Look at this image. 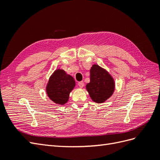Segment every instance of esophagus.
Here are the masks:
<instances>
[{"mask_svg":"<svg viewBox=\"0 0 160 160\" xmlns=\"http://www.w3.org/2000/svg\"><path fill=\"white\" fill-rule=\"evenodd\" d=\"M78 85H79V88H83V87H84V83H83V81H80V82H79V83H78Z\"/></svg>","mask_w":160,"mask_h":160,"instance_id":"obj_1","label":"esophagus"}]
</instances>
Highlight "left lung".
<instances>
[{"mask_svg": "<svg viewBox=\"0 0 160 160\" xmlns=\"http://www.w3.org/2000/svg\"><path fill=\"white\" fill-rule=\"evenodd\" d=\"M115 83L109 72L99 65L93 64L90 69V82L86 89L91 99L97 103L107 101L114 93Z\"/></svg>", "mask_w": 160, "mask_h": 160, "instance_id": "obj_1", "label": "left lung"}]
</instances>
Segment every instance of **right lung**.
Segmentation results:
<instances>
[{
	"mask_svg": "<svg viewBox=\"0 0 160 160\" xmlns=\"http://www.w3.org/2000/svg\"><path fill=\"white\" fill-rule=\"evenodd\" d=\"M75 87V81L71 75L61 69H57L50 76L46 85V93L55 103L64 105L69 99V95Z\"/></svg>",
	"mask_w": 160,
	"mask_h": 160,
	"instance_id": "1",
	"label": "right lung"
}]
</instances>
